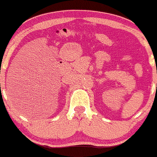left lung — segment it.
Returning <instances> with one entry per match:
<instances>
[{
    "label": "left lung",
    "instance_id": "obj_1",
    "mask_svg": "<svg viewBox=\"0 0 157 157\" xmlns=\"http://www.w3.org/2000/svg\"><path fill=\"white\" fill-rule=\"evenodd\" d=\"M156 87H157V84H156Z\"/></svg>",
    "mask_w": 157,
    "mask_h": 157
}]
</instances>
